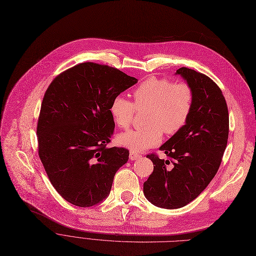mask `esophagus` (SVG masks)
Segmentation results:
<instances>
[{
	"label": "esophagus",
	"instance_id": "1",
	"mask_svg": "<svg viewBox=\"0 0 256 256\" xmlns=\"http://www.w3.org/2000/svg\"><path fill=\"white\" fill-rule=\"evenodd\" d=\"M130 160H140V158L142 157L140 154H138V153H136V152H130Z\"/></svg>",
	"mask_w": 256,
	"mask_h": 256
}]
</instances>
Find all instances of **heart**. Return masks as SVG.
Returning <instances> with one entry per match:
<instances>
[{"label":"heart","instance_id":"b5f03b06","mask_svg":"<svg viewBox=\"0 0 256 256\" xmlns=\"http://www.w3.org/2000/svg\"><path fill=\"white\" fill-rule=\"evenodd\" d=\"M133 103L116 96L110 104V114L118 128L126 129L138 110L149 109L147 128L129 130L118 136V144L132 152H142L155 147L166 136H174L184 128L194 106V92L186 82L173 83L164 78L149 77L133 90ZM136 107L134 108V106Z\"/></svg>","mask_w":256,"mask_h":256}]
</instances>
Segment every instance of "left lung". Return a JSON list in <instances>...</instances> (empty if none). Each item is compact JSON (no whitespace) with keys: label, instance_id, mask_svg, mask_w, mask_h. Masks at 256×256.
<instances>
[{"label":"left lung","instance_id":"8db88e82","mask_svg":"<svg viewBox=\"0 0 256 256\" xmlns=\"http://www.w3.org/2000/svg\"><path fill=\"white\" fill-rule=\"evenodd\" d=\"M176 74L192 88V110L186 125L160 148L170 160L147 155L154 170L144 184L146 198L166 210L186 206L210 184L221 164L229 132L228 108L220 88L192 68H180Z\"/></svg>","mask_w":256,"mask_h":256}]
</instances>
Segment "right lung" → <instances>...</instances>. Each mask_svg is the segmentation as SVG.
<instances>
[{"mask_svg": "<svg viewBox=\"0 0 256 256\" xmlns=\"http://www.w3.org/2000/svg\"><path fill=\"white\" fill-rule=\"evenodd\" d=\"M138 79L108 66L84 62L48 85L38 123V155L46 175L68 202L90 208L110 192L125 148H107L114 130L110 104Z\"/></svg>", "mask_w": 256, "mask_h": 256, "instance_id": "right-lung-1", "label": "right lung"}]
</instances>
